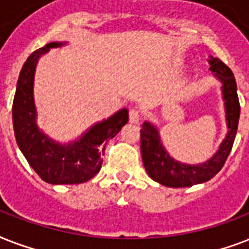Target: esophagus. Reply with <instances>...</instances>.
<instances>
[{
    "label": "esophagus",
    "instance_id": "obj_1",
    "mask_svg": "<svg viewBox=\"0 0 249 249\" xmlns=\"http://www.w3.org/2000/svg\"><path fill=\"white\" fill-rule=\"evenodd\" d=\"M140 120H141L140 111H138L137 108L129 109V121H130L132 124H137V123H140Z\"/></svg>",
    "mask_w": 249,
    "mask_h": 249
}]
</instances>
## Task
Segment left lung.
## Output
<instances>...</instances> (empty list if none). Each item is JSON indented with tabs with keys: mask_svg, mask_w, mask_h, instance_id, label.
Returning <instances> with one entry per match:
<instances>
[{
	"mask_svg": "<svg viewBox=\"0 0 249 249\" xmlns=\"http://www.w3.org/2000/svg\"><path fill=\"white\" fill-rule=\"evenodd\" d=\"M209 64V70L222 83V95L229 129L218 151L211 159L197 165L179 163L170 158L169 154L165 151L160 141L159 132L151 123L144 121L141 129V152L146 172L154 181L168 187H190L209 181L222 169L231 151L240 116L235 77L231 70L218 58L211 56Z\"/></svg>",
	"mask_w": 249,
	"mask_h": 249,
	"instance_id": "left-lung-1",
	"label": "left lung"
}]
</instances>
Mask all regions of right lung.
Instances as JSON below:
<instances>
[{
  "instance_id": "1",
  "label": "right lung",
  "mask_w": 249,
  "mask_h": 249,
  "mask_svg": "<svg viewBox=\"0 0 249 249\" xmlns=\"http://www.w3.org/2000/svg\"><path fill=\"white\" fill-rule=\"evenodd\" d=\"M66 42H50L25 60L13 102V124L17 143L35 172L52 185H75L89 181L101 170L106 142L128 123V109L117 111L83 134L79 141L60 144L41 132L36 124L33 77L38 58Z\"/></svg>"
}]
</instances>
